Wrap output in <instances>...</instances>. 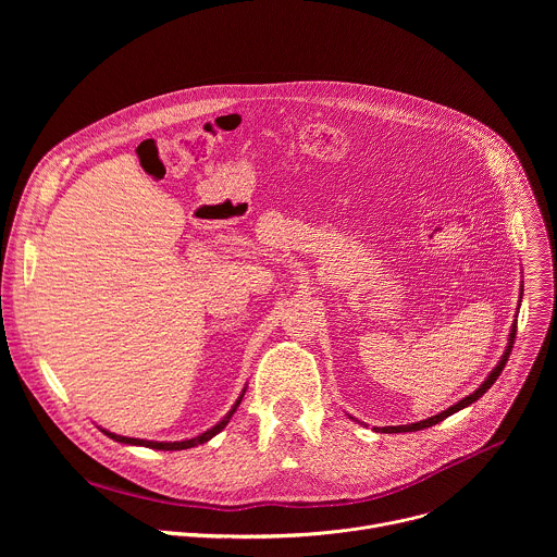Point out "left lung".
<instances>
[{
  "label": "left lung",
  "mask_w": 557,
  "mask_h": 557,
  "mask_svg": "<svg viewBox=\"0 0 557 557\" xmlns=\"http://www.w3.org/2000/svg\"><path fill=\"white\" fill-rule=\"evenodd\" d=\"M516 324H513V329H511V333H509V344H507V350H505V355H503V359L498 361V366L492 370V374L485 379V383L475 389L473 394H469V396H465L462 401H458L456 406H451V408H447L445 412H441V414H436V417H432V419H425V421H419V423H410V425H396V428H381V432H385V434H396V432H417V430H425V428H432V425H436V423H441V421H445L447 417H451L454 412H458V410H462V408H467V406H471L473 401H479L481 396L496 383V379L500 376V372H503V368L507 366V359H509V355H511V348H513V342H516Z\"/></svg>",
  "instance_id": "left-lung-1"
}]
</instances>
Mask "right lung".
Listing matches in <instances>:
<instances>
[{
	"label": "right lung",
	"mask_w": 557,
	"mask_h": 557,
	"mask_svg": "<svg viewBox=\"0 0 557 557\" xmlns=\"http://www.w3.org/2000/svg\"><path fill=\"white\" fill-rule=\"evenodd\" d=\"M240 401H243V396L240 399L235 401V406L228 410V414L218 423V425H213L211 430H207L205 434H200V436H196V438H189V441H181V443H156V441H143V438H127V436H119V434H112V432H108V430H101L106 436H110V438H114V441H119V443H125V445H143V447H151V449H187V447H196V445H202V443H207L209 438H213L220 430H224L226 428V423H228V419L233 417V412L237 410V406H240Z\"/></svg>",
	"instance_id": "right-lung-1"
}]
</instances>
